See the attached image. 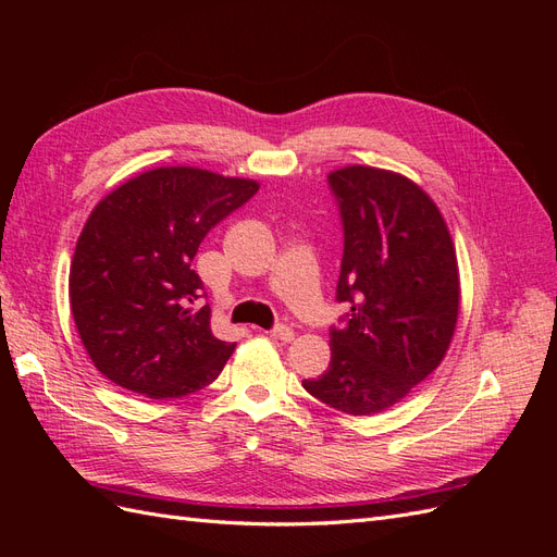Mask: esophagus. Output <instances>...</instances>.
<instances>
[{
    "label": "esophagus",
    "instance_id": "34e87169",
    "mask_svg": "<svg viewBox=\"0 0 557 557\" xmlns=\"http://www.w3.org/2000/svg\"><path fill=\"white\" fill-rule=\"evenodd\" d=\"M269 336H274V339H281V342H293L295 330L288 327V325H276V327L269 330Z\"/></svg>",
    "mask_w": 557,
    "mask_h": 557
}]
</instances>
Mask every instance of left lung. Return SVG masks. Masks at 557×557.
I'll return each instance as SVG.
<instances>
[{"label": "left lung", "instance_id": "left-lung-1", "mask_svg": "<svg viewBox=\"0 0 557 557\" xmlns=\"http://www.w3.org/2000/svg\"><path fill=\"white\" fill-rule=\"evenodd\" d=\"M344 230L330 367L305 379L315 399L350 416L393 407L425 381L453 339L460 309L458 258L434 201L416 183L374 166L327 176Z\"/></svg>", "mask_w": 557, "mask_h": 557}]
</instances>
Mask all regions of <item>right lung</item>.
Instances as JSON below:
<instances>
[{
    "instance_id": "add662e5",
    "label": "right lung",
    "mask_w": 557,
    "mask_h": 557,
    "mask_svg": "<svg viewBox=\"0 0 557 557\" xmlns=\"http://www.w3.org/2000/svg\"><path fill=\"white\" fill-rule=\"evenodd\" d=\"M260 185L195 166H160L123 183L83 227L70 299L81 342L109 381L150 399L193 395L237 344L215 339L199 244Z\"/></svg>"
}]
</instances>
